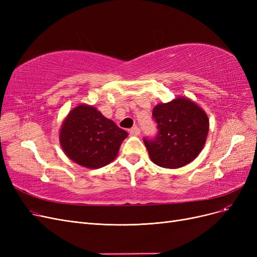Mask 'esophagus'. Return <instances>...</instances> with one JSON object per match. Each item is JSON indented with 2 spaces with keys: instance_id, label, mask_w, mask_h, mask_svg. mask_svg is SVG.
<instances>
[{
  "instance_id": "esophagus-1",
  "label": "esophagus",
  "mask_w": 257,
  "mask_h": 257,
  "mask_svg": "<svg viewBox=\"0 0 257 257\" xmlns=\"http://www.w3.org/2000/svg\"><path fill=\"white\" fill-rule=\"evenodd\" d=\"M130 134L133 136H138L139 134H141V130H139V127H137V126H133L130 130Z\"/></svg>"
}]
</instances>
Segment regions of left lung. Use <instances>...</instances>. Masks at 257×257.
Returning a JSON list of instances; mask_svg holds the SVG:
<instances>
[{
	"label": "left lung",
	"instance_id": "1",
	"mask_svg": "<svg viewBox=\"0 0 257 257\" xmlns=\"http://www.w3.org/2000/svg\"><path fill=\"white\" fill-rule=\"evenodd\" d=\"M152 116L158 135L144 138L151 161L164 168H180L189 164L203 150L209 120L201 108L186 97L155 106Z\"/></svg>",
	"mask_w": 257,
	"mask_h": 257
}]
</instances>
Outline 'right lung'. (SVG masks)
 <instances>
[{
  "label": "right lung",
  "instance_id": "obj_1",
  "mask_svg": "<svg viewBox=\"0 0 257 257\" xmlns=\"http://www.w3.org/2000/svg\"><path fill=\"white\" fill-rule=\"evenodd\" d=\"M126 137V132L113 121L84 104L69 111L60 131V144L67 157L92 169L112 162Z\"/></svg>",
  "mask_w": 257,
  "mask_h": 257
}]
</instances>
